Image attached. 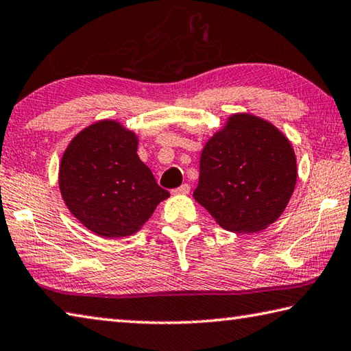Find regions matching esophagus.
Instances as JSON below:
<instances>
[{
  "label": "esophagus",
  "instance_id": "obj_1",
  "mask_svg": "<svg viewBox=\"0 0 351 351\" xmlns=\"http://www.w3.org/2000/svg\"><path fill=\"white\" fill-rule=\"evenodd\" d=\"M190 192V186L189 184H182V186H180L175 190H171V193L173 195H187Z\"/></svg>",
  "mask_w": 351,
  "mask_h": 351
}]
</instances>
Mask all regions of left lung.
Here are the masks:
<instances>
[{"label": "left lung", "mask_w": 351, "mask_h": 351, "mask_svg": "<svg viewBox=\"0 0 351 351\" xmlns=\"http://www.w3.org/2000/svg\"><path fill=\"white\" fill-rule=\"evenodd\" d=\"M296 178V156L284 133L237 113L204 145L193 197L226 230L254 233L281 216Z\"/></svg>", "instance_id": "left-lung-1"}]
</instances>
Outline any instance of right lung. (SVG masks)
Here are the masks:
<instances>
[{
	"mask_svg": "<svg viewBox=\"0 0 351 351\" xmlns=\"http://www.w3.org/2000/svg\"><path fill=\"white\" fill-rule=\"evenodd\" d=\"M138 136L117 121L86 127L62 155L60 190L67 208L103 238L136 233L170 193L138 154Z\"/></svg>",
	"mask_w": 351,
	"mask_h": 351,
	"instance_id": "1",
	"label": "right lung"
}]
</instances>
